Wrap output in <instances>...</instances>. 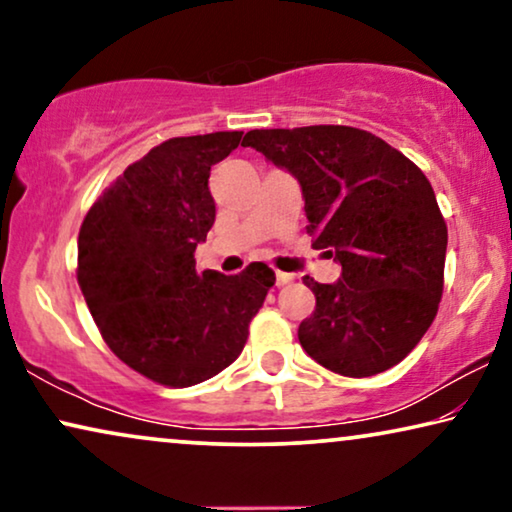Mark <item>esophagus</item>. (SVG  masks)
I'll return each mask as SVG.
<instances>
[{
	"instance_id": "34e87169",
	"label": "esophagus",
	"mask_w": 512,
	"mask_h": 512,
	"mask_svg": "<svg viewBox=\"0 0 512 512\" xmlns=\"http://www.w3.org/2000/svg\"><path fill=\"white\" fill-rule=\"evenodd\" d=\"M275 279H277V286H286L293 282V275H289V272H277Z\"/></svg>"
}]
</instances>
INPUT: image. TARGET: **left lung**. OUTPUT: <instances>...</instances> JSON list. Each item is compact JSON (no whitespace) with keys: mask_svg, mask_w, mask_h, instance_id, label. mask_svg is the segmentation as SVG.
Instances as JSON below:
<instances>
[{"mask_svg":"<svg viewBox=\"0 0 512 512\" xmlns=\"http://www.w3.org/2000/svg\"><path fill=\"white\" fill-rule=\"evenodd\" d=\"M242 146L298 181L307 235L342 268L333 284L303 279L317 296L298 328L305 352L345 377L403 361L443 296L447 226L424 172L347 125L251 130Z\"/></svg>","mask_w":512,"mask_h":512,"instance_id":"8db88e82","label":"left lung"}]
</instances>
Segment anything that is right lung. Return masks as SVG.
<instances>
[{"label":"right lung","instance_id":"obj_1","mask_svg":"<svg viewBox=\"0 0 512 512\" xmlns=\"http://www.w3.org/2000/svg\"><path fill=\"white\" fill-rule=\"evenodd\" d=\"M242 132L174 137L90 207L79 233V284L102 338L132 370L165 387H191L228 368L244 349L275 272L195 270V249L214 226L209 172Z\"/></svg>","mask_w":512,"mask_h":512}]
</instances>
